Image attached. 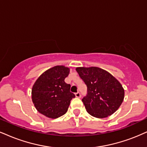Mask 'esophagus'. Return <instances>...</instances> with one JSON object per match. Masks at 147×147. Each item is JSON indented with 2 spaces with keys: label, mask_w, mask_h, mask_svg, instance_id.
Listing matches in <instances>:
<instances>
[{
  "label": "esophagus",
  "mask_w": 147,
  "mask_h": 147,
  "mask_svg": "<svg viewBox=\"0 0 147 147\" xmlns=\"http://www.w3.org/2000/svg\"><path fill=\"white\" fill-rule=\"evenodd\" d=\"M76 97H78V98H80V97H81V94L80 92H77L76 93Z\"/></svg>",
  "instance_id": "obj_1"
}]
</instances>
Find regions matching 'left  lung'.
<instances>
[{"instance_id":"1","label":"left lung","mask_w":147,"mask_h":147,"mask_svg":"<svg viewBox=\"0 0 147 147\" xmlns=\"http://www.w3.org/2000/svg\"><path fill=\"white\" fill-rule=\"evenodd\" d=\"M76 71L87 86V94L82 101L88 113L105 118L117 111L124 99L120 82L108 71L96 67H78Z\"/></svg>"}]
</instances>
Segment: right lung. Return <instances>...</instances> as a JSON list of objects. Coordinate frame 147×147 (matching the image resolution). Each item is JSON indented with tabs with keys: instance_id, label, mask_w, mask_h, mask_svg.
Instances as JSON below:
<instances>
[{
	"instance_id": "add662e5",
	"label": "right lung",
	"mask_w": 147,
	"mask_h": 147,
	"mask_svg": "<svg viewBox=\"0 0 147 147\" xmlns=\"http://www.w3.org/2000/svg\"><path fill=\"white\" fill-rule=\"evenodd\" d=\"M69 74V68L55 66L39 77L32 88V100L38 112L51 119L66 113L76 97L70 91L71 85L65 82Z\"/></svg>"
}]
</instances>
